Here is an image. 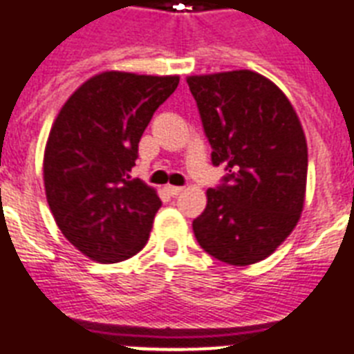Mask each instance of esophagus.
Listing matches in <instances>:
<instances>
[{
  "label": "esophagus",
  "instance_id": "obj_1",
  "mask_svg": "<svg viewBox=\"0 0 354 354\" xmlns=\"http://www.w3.org/2000/svg\"><path fill=\"white\" fill-rule=\"evenodd\" d=\"M165 191H167V193H169V194H171V196H176V194L182 193L183 187H178V185H167Z\"/></svg>",
  "mask_w": 354,
  "mask_h": 354
}]
</instances>
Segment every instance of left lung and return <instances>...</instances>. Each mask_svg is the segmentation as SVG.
I'll return each mask as SVG.
<instances>
[{"label":"left lung","mask_w":354,"mask_h":354,"mask_svg":"<svg viewBox=\"0 0 354 354\" xmlns=\"http://www.w3.org/2000/svg\"><path fill=\"white\" fill-rule=\"evenodd\" d=\"M213 165L230 172L207 189L193 232L222 263L263 261L296 227L307 187V139L290 101L263 75L239 69L187 77Z\"/></svg>","instance_id":"8db88e82"}]
</instances>
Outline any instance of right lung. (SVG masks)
<instances>
[{
	"mask_svg": "<svg viewBox=\"0 0 354 354\" xmlns=\"http://www.w3.org/2000/svg\"><path fill=\"white\" fill-rule=\"evenodd\" d=\"M180 77L104 71L86 80L53 122L44 185L57 226L99 263L130 259L161 207L156 189L130 178L138 145Z\"/></svg>",
	"mask_w": 354,
	"mask_h": 354,
	"instance_id": "right-lung-1",
	"label": "right lung"
}]
</instances>
